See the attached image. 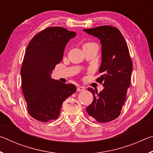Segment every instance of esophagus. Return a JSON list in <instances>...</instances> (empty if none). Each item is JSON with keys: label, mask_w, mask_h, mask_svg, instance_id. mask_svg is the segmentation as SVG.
I'll return each instance as SVG.
<instances>
[{"label": "esophagus", "mask_w": 153, "mask_h": 153, "mask_svg": "<svg viewBox=\"0 0 153 153\" xmlns=\"http://www.w3.org/2000/svg\"><path fill=\"white\" fill-rule=\"evenodd\" d=\"M85 90V87L84 86H78L77 88V92H82Z\"/></svg>", "instance_id": "1"}]
</instances>
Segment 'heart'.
Returning <instances> with one entry per match:
<instances>
[{
  "mask_svg": "<svg viewBox=\"0 0 153 153\" xmlns=\"http://www.w3.org/2000/svg\"><path fill=\"white\" fill-rule=\"evenodd\" d=\"M87 44H90V43H86V44H85V45H87Z\"/></svg>",
  "mask_w": 153,
  "mask_h": 153,
  "instance_id": "heart-1",
  "label": "heart"
}]
</instances>
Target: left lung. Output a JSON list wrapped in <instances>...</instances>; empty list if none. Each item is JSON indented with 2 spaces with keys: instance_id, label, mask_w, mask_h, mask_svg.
I'll return each instance as SVG.
<instances>
[{
  "instance_id": "left-lung-1",
  "label": "left lung",
  "mask_w": 153,
  "mask_h": 153,
  "mask_svg": "<svg viewBox=\"0 0 153 153\" xmlns=\"http://www.w3.org/2000/svg\"><path fill=\"white\" fill-rule=\"evenodd\" d=\"M83 30L100 40L102 62L99 73L102 75L97 80L102 82L105 88L100 93L88 88L94 95V100L86 111L98 122H108L121 113L130 86L132 61L126 40L117 28L102 25Z\"/></svg>"
}]
</instances>
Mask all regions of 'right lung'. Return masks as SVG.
I'll return each mask as SVG.
<instances>
[{
    "label": "right lung",
    "mask_w": 153,
    "mask_h": 153,
    "mask_svg": "<svg viewBox=\"0 0 153 153\" xmlns=\"http://www.w3.org/2000/svg\"><path fill=\"white\" fill-rule=\"evenodd\" d=\"M76 36L65 28L50 27L35 35L28 44L21 77L27 111L36 120L47 122L57 119L64 100L76 91L75 85L51 78L56 65L63 59L67 42Z\"/></svg>",
    "instance_id": "add662e5"
}]
</instances>
